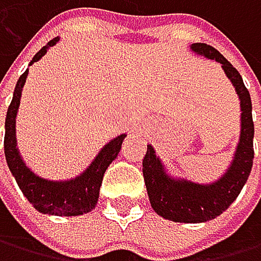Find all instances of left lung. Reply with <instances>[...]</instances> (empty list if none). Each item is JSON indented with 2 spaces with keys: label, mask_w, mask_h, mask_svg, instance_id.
Masks as SVG:
<instances>
[{
  "label": "left lung",
  "mask_w": 261,
  "mask_h": 261,
  "mask_svg": "<svg viewBox=\"0 0 261 261\" xmlns=\"http://www.w3.org/2000/svg\"><path fill=\"white\" fill-rule=\"evenodd\" d=\"M191 49L220 62L241 99V136L232 162L226 173L210 185L194 183L185 178L176 179L167 173L162 160L149 144L143 159V175L150 205L157 215L178 223H204L221 215L247 183L253 164V120L250 94L239 72L223 54L205 43H192Z\"/></svg>",
  "instance_id": "8db88e82"
}]
</instances>
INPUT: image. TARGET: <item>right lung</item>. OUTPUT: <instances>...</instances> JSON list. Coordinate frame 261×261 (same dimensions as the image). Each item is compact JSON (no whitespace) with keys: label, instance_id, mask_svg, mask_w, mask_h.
Masks as SVG:
<instances>
[{"label":"right lung","instance_id":"obj_1","mask_svg":"<svg viewBox=\"0 0 261 261\" xmlns=\"http://www.w3.org/2000/svg\"><path fill=\"white\" fill-rule=\"evenodd\" d=\"M59 38L51 40L46 46L33 56L30 65L48 53L51 46H54ZM29 70H25L17 80L14 90L12 101L8 107L6 114V133H4V155L11 170L12 176L17 181L23 196L29 199L30 204L40 213L46 215H59V217H76L83 213H90L99 199V189H101L102 176L107 167L118 155L122 143L126 135H120L109 141L96 155V159L90 164L83 173L67 181H51L38 176L25 165L17 149V139H15V117L20 106L22 88L27 80Z\"/></svg>","mask_w":261,"mask_h":261}]
</instances>
